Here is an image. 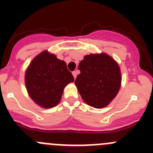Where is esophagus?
<instances>
[{"mask_svg": "<svg viewBox=\"0 0 153 153\" xmlns=\"http://www.w3.org/2000/svg\"><path fill=\"white\" fill-rule=\"evenodd\" d=\"M73 75H74V79H76V76H77V72H76V71H74V72H73Z\"/></svg>", "mask_w": 153, "mask_h": 153, "instance_id": "34e87169", "label": "esophagus"}]
</instances>
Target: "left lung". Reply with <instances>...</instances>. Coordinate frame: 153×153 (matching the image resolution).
<instances>
[{"label": "left lung", "mask_w": 153, "mask_h": 153, "mask_svg": "<svg viewBox=\"0 0 153 153\" xmlns=\"http://www.w3.org/2000/svg\"><path fill=\"white\" fill-rule=\"evenodd\" d=\"M75 80L79 94L86 104L94 108L106 107L117 95L121 86V71L118 63L105 53L84 56Z\"/></svg>", "instance_id": "left-lung-1"}]
</instances>
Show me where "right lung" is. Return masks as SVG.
<instances>
[{
  "label": "right lung",
  "instance_id": "right-lung-1",
  "mask_svg": "<svg viewBox=\"0 0 153 153\" xmlns=\"http://www.w3.org/2000/svg\"><path fill=\"white\" fill-rule=\"evenodd\" d=\"M74 80L66 63L47 51L35 56L25 72V85L30 97L44 109L56 106L65 86Z\"/></svg>",
  "mask_w": 153,
  "mask_h": 153
}]
</instances>
